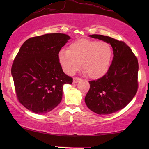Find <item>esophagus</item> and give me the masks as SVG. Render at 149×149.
Masks as SVG:
<instances>
[{"label":"esophagus","instance_id":"34e87169","mask_svg":"<svg viewBox=\"0 0 149 149\" xmlns=\"http://www.w3.org/2000/svg\"><path fill=\"white\" fill-rule=\"evenodd\" d=\"M81 80V79H80V78H78V77H74V78H73V83H77Z\"/></svg>","mask_w":149,"mask_h":149}]
</instances>
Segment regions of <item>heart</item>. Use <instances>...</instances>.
Instances as JSON below:
<instances>
[{
    "label": "heart",
    "mask_w": 149,
    "mask_h": 149,
    "mask_svg": "<svg viewBox=\"0 0 149 149\" xmlns=\"http://www.w3.org/2000/svg\"><path fill=\"white\" fill-rule=\"evenodd\" d=\"M112 56V47L107 42L77 40L70 45L69 49L61 50L58 59L66 74H74L83 62V68L88 76L99 79L109 70Z\"/></svg>",
    "instance_id": "1"
}]
</instances>
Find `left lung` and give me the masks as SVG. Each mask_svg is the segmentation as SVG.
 Wrapping results in <instances>:
<instances>
[{
	"label": "left lung",
	"mask_w": 149,
	"mask_h": 149,
	"mask_svg": "<svg viewBox=\"0 0 149 149\" xmlns=\"http://www.w3.org/2000/svg\"><path fill=\"white\" fill-rule=\"evenodd\" d=\"M89 36L111 44L114 57L106 74L89 81L90 88L85 102L91 111L109 115L123 109L135 96L138 90V60L123 41L100 34Z\"/></svg>",
	"instance_id": "obj_1"
}]
</instances>
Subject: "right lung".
I'll use <instances>...</instances> for the list:
<instances>
[{
	"mask_svg": "<svg viewBox=\"0 0 149 149\" xmlns=\"http://www.w3.org/2000/svg\"><path fill=\"white\" fill-rule=\"evenodd\" d=\"M70 37L62 33L30 38L20 47L11 67L19 102L36 114L52 111L62 101L63 86L72 78L63 72L58 54Z\"/></svg>",
	"mask_w": 149,
	"mask_h": 149,
	"instance_id": "1",
	"label": "right lung"
}]
</instances>
